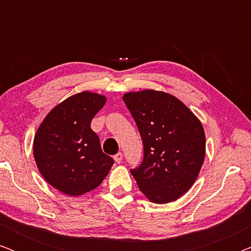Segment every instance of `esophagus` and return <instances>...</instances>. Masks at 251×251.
<instances>
[{
	"mask_svg": "<svg viewBox=\"0 0 251 251\" xmlns=\"http://www.w3.org/2000/svg\"><path fill=\"white\" fill-rule=\"evenodd\" d=\"M122 157H123V155H122V153H121V152L116 153L115 155H114V160H115V162H118V163L121 162V161H122Z\"/></svg>",
	"mask_w": 251,
	"mask_h": 251,
	"instance_id": "obj_1",
	"label": "esophagus"
}]
</instances>
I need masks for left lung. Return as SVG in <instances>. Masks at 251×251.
Masks as SVG:
<instances>
[{"label":"left lung","instance_id":"obj_1","mask_svg":"<svg viewBox=\"0 0 251 251\" xmlns=\"http://www.w3.org/2000/svg\"><path fill=\"white\" fill-rule=\"evenodd\" d=\"M122 98L144 145L143 162L130 173L150 201H176L194 184L203 164V126L186 105L167 92L143 90Z\"/></svg>","mask_w":251,"mask_h":251}]
</instances>
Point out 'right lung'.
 Wrapping results in <instances>:
<instances>
[{"label":"right lung","mask_w":251,"mask_h":251,"mask_svg":"<svg viewBox=\"0 0 251 251\" xmlns=\"http://www.w3.org/2000/svg\"><path fill=\"white\" fill-rule=\"evenodd\" d=\"M106 97L83 91L58 104L34 137V159L41 175L61 193L76 197L98 187L114 160L102 153L90 123Z\"/></svg>","instance_id":"add662e5"}]
</instances>
